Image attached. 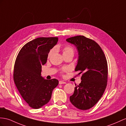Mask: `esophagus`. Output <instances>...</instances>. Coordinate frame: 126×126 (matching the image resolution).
Wrapping results in <instances>:
<instances>
[{"instance_id": "1", "label": "esophagus", "mask_w": 126, "mask_h": 126, "mask_svg": "<svg viewBox=\"0 0 126 126\" xmlns=\"http://www.w3.org/2000/svg\"><path fill=\"white\" fill-rule=\"evenodd\" d=\"M65 83H66V82H64V81H59V84H60V85L65 84Z\"/></svg>"}]
</instances>
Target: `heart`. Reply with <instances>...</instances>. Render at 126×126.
Returning <instances> with one entry per match:
<instances>
[{"instance_id": "b5f03b06", "label": "heart", "mask_w": 126, "mask_h": 126, "mask_svg": "<svg viewBox=\"0 0 126 126\" xmlns=\"http://www.w3.org/2000/svg\"><path fill=\"white\" fill-rule=\"evenodd\" d=\"M53 53V50H50L49 54H48V56H50L51 54ZM74 54V49L72 47L70 46H65L63 47V55H66V54ZM67 70L66 68H63L62 70V71H66Z\"/></svg>"}]
</instances>
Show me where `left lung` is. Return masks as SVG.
Masks as SVG:
<instances>
[{"mask_svg": "<svg viewBox=\"0 0 126 126\" xmlns=\"http://www.w3.org/2000/svg\"><path fill=\"white\" fill-rule=\"evenodd\" d=\"M66 41L77 47L79 58L76 71L82 73L81 81L70 97L72 104L80 110L93 107L101 98L107 86L108 63L99 45L83 35L71 37Z\"/></svg>", "mask_w": 126, "mask_h": 126, "instance_id": "1", "label": "left lung"}]
</instances>
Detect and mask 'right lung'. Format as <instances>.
I'll return each instance as SVG.
<instances>
[{
    "label": "right lung",
    "mask_w": 126,
    "mask_h": 126,
    "mask_svg": "<svg viewBox=\"0 0 126 126\" xmlns=\"http://www.w3.org/2000/svg\"><path fill=\"white\" fill-rule=\"evenodd\" d=\"M57 37H40L27 43L15 60L13 78L21 95L31 108L38 109L49 102L53 89L59 84L56 79H45L41 66L46 64L49 51Z\"/></svg>",
    "instance_id": "add662e5"
}]
</instances>
